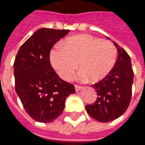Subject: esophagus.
I'll return each mask as SVG.
<instances>
[{"label": "esophagus", "instance_id": "1", "mask_svg": "<svg viewBox=\"0 0 145 145\" xmlns=\"http://www.w3.org/2000/svg\"><path fill=\"white\" fill-rule=\"evenodd\" d=\"M82 89V87L80 86H79V85H75V89H76V92H79V91H80Z\"/></svg>", "mask_w": 145, "mask_h": 145}]
</instances>
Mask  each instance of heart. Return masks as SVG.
Returning <instances> with one entry per match:
<instances>
[{"instance_id": "1", "label": "heart", "mask_w": 145, "mask_h": 145, "mask_svg": "<svg viewBox=\"0 0 145 145\" xmlns=\"http://www.w3.org/2000/svg\"><path fill=\"white\" fill-rule=\"evenodd\" d=\"M117 50L112 42L91 35L75 36L62 42L51 51V65L61 79L67 81L75 69L77 78L92 82L102 80L112 70L117 60Z\"/></svg>"}]
</instances>
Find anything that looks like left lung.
Returning <instances> with one entry per match:
<instances>
[{
	"label": "left lung",
	"instance_id": "left-lung-1",
	"mask_svg": "<svg viewBox=\"0 0 145 145\" xmlns=\"http://www.w3.org/2000/svg\"><path fill=\"white\" fill-rule=\"evenodd\" d=\"M118 56L112 70L107 76L91 86L97 92V99L86 109L92 118L108 122L125 112L131 99L134 72L127 52L116 43Z\"/></svg>",
	"mask_w": 145,
	"mask_h": 145
}]
</instances>
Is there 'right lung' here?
<instances>
[{"mask_svg": "<svg viewBox=\"0 0 145 145\" xmlns=\"http://www.w3.org/2000/svg\"><path fill=\"white\" fill-rule=\"evenodd\" d=\"M69 32L39 29L20 46L15 58V90L27 114L39 122L58 118L66 98L76 92L73 85L61 79L50 62L53 45Z\"/></svg>", "mask_w": 145, "mask_h": 145, "instance_id": "add662e5", "label": "right lung"}]
</instances>
